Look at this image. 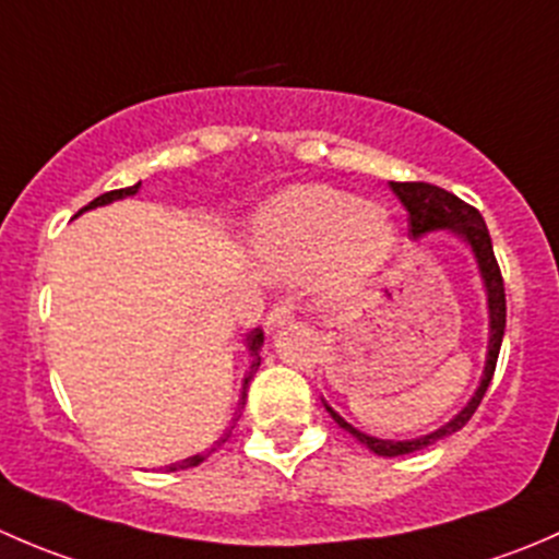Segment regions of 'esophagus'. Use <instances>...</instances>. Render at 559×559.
<instances>
[{
	"instance_id": "34e87169",
	"label": "esophagus",
	"mask_w": 559,
	"mask_h": 559,
	"mask_svg": "<svg viewBox=\"0 0 559 559\" xmlns=\"http://www.w3.org/2000/svg\"><path fill=\"white\" fill-rule=\"evenodd\" d=\"M292 319H295V308H292L289 300H281L270 308L267 316H264V326H267V330H275V326L286 324V321Z\"/></svg>"
}]
</instances>
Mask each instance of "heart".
Masks as SVG:
<instances>
[{
	"label": "heart",
	"mask_w": 559,
	"mask_h": 559,
	"mask_svg": "<svg viewBox=\"0 0 559 559\" xmlns=\"http://www.w3.org/2000/svg\"><path fill=\"white\" fill-rule=\"evenodd\" d=\"M394 224L379 205L332 186H295L253 218V253L270 278L319 270L321 289L348 297L373 281L394 251Z\"/></svg>",
	"instance_id": "heart-1"
}]
</instances>
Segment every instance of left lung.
<instances>
[{
	"instance_id": "obj_1",
	"label": "left lung",
	"mask_w": 559,
	"mask_h": 559,
	"mask_svg": "<svg viewBox=\"0 0 559 559\" xmlns=\"http://www.w3.org/2000/svg\"><path fill=\"white\" fill-rule=\"evenodd\" d=\"M392 191L400 197V202L408 211V233L414 238L419 235L430 233V229H452V233L465 238L471 243L473 253L478 259V267H481L484 284H487V297H489V354H487V368H484L481 384H478L476 394L471 397V403L454 416L449 425H443L441 430L430 432V436L414 438V441H381V438H370L365 432L354 430L343 416H337L335 411L326 405L332 419L343 427V430L352 432L357 441H362L370 452L381 454V456H400V454H411L419 452V449L432 447L436 441H441L443 436H452V432L462 430V427L471 421V416L476 414V408L481 405L484 394H487L489 381L495 376V365H498V354H500V343H503V332H506V286H503V275H500V264L495 259L492 251V238H489V229L484 224L481 213L476 211L473 205L462 202L460 197L452 194V191L441 189V186L425 183V180H405V183H397L392 180Z\"/></svg>"
}]
</instances>
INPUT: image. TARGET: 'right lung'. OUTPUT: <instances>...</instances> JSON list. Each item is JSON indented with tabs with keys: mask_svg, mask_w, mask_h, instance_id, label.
Instances as JSON below:
<instances>
[{
	"mask_svg": "<svg viewBox=\"0 0 559 559\" xmlns=\"http://www.w3.org/2000/svg\"><path fill=\"white\" fill-rule=\"evenodd\" d=\"M138 186L140 183H134V186H129V189H116V191H105V194H99L97 200H92L88 202L86 207H97V205H107V202H112V200H121V197H129V194H134V191H138ZM86 207H83V211H86ZM83 211H78V213H83ZM262 341H264V332L262 330H253L251 335H248V348H251V373H248V379H246V384L248 381H251V376L257 373V368H259V362H262V357H259V348H262ZM243 397H246V389H243ZM229 438V432L227 436L222 438V441L218 443H224ZM213 452V449H211ZM211 452H202V454H194V456H189V460H180V462H173L170 465V471H183V467H194V465H200L202 460H205L207 454Z\"/></svg>",
	"mask_w": 559,
	"mask_h": 559,
	"instance_id": "add662e5",
	"label": "right lung"
}]
</instances>
